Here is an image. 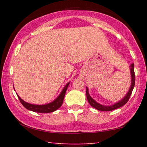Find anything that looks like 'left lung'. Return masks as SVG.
<instances>
[{"label":"left lung","instance_id":"8db88e82","mask_svg":"<svg viewBox=\"0 0 147 147\" xmlns=\"http://www.w3.org/2000/svg\"><path fill=\"white\" fill-rule=\"evenodd\" d=\"M130 69L131 77V86H130V89H129L127 94L124 96V97L123 99H121V100L120 101H119L118 102H116L115 104H114L111 106L102 105V104L96 102L94 100V99L91 98V96L89 95V94L88 88L86 87V96H87V98H88V102L89 103V104H90L92 107H93L94 108L98 109V110H99V111H112L115 109L121 108V107L123 106L124 104L127 103V102L128 101L129 98H130V97L131 94V93H132L134 86H135V78L136 77H135V73H134V63L131 64V65L130 66Z\"/></svg>","mask_w":147,"mask_h":147}]
</instances>
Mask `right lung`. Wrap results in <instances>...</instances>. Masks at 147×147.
<instances>
[{"label":"right lung","instance_id":"right-lung-1","mask_svg":"<svg viewBox=\"0 0 147 147\" xmlns=\"http://www.w3.org/2000/svg\"><path fill=\"white\" fill-rule=\"evenodd\" d=\"M69 85V82L66 84V86L64 87L63 89H62L61 93L59 94V96L54 101H53L51 103L43 104V105H36V104H29L28 102H26L24 101L23 99L20 98V96L19 95H17V96H18L19 100L21 102V104H23V106L27 109H28V110L34 111V112L37 113L53 112V111L57 110L59 107H61L62 104H63L65 94L67 89Z\"/></svg>","mask_w":147,"mask_h":147}]
</instances>
